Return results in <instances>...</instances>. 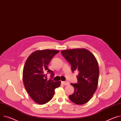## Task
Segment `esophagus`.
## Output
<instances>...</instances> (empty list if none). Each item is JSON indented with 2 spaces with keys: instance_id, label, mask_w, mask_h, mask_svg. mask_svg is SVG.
I'll list each match as a JSON object with an SVG mask.
<instances>
[{
  "instance_id": "1",
  "label": "esophagus",
  "mask_w": 121,
  "mask_h": 121,
  "mask_svg": "<svg viewBox=\"0 0 121 121\" xmlns=\"http://www.w3.org/2000/svg\"><path fill=\"white\" fill-rule=\"evenodd\" d=\"M61 83L63 85H65V86H66V85H69V82L68 81H62L61 82Z\"/></svg>"
}]
</instances>
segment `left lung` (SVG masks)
<instances>
[{"label": "left lung", "mask_w": 121, "mask_h": 121, "mask_svg": "<svg viewBox=\"0 0 121 121\" xmlns=\"http://www.w3.org/2000/svg\"><path fill=\"white\" fill-rule=\"evenodd\" d=\"M61 54L70 64L72 72L78 71L77 83L70 85L74 92L69 96L70 101L77 104H83L89 101L97 89L99 69L94 55L85 49L64 50Z\"/></svg>", "instance_id": "obj_1"}]
</instances>
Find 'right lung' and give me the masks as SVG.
<instances>
[{"label":"right lung","instance_id":"add662e5","mask_svg":"<svg viewBox=\"0 0 121 121\" xmlns=\"http://www.w3.org/2000/svg\"><path fill=\"white\" fill-rule=\"evenodd\" d=\"M59 52L51 50L36 51L29 56L25 62L23 71L24 86L30 97L38 104L49 102L54 95V90L60 86V81L48 80L46 73H51V79L53 77L54 72L48 69V65Z\"/></svg>","mask_w":121,"mask_h":121}]
</instances>
